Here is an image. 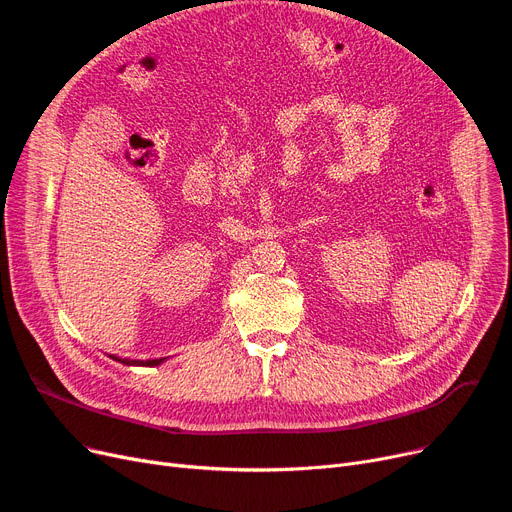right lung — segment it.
<instances>
[{
    "label": "right lung",
    "mask_w": 512,
    "mask_h": 512,
    "mask_svg": "<svg viewBox=\"0 0 512 512\" xmlns=\"http://www.w3.org/2000/svg\"><path fill=\"white\" fill-rule=\"evenodd\" d=\"M110 359L118 361V363H124V365H139V367H155V365H161L168 357H159V359H147V361H141V359H120L116 355H110Z\"/></svg>",
    "instance_id": "obj_1"
}]
</instances>
